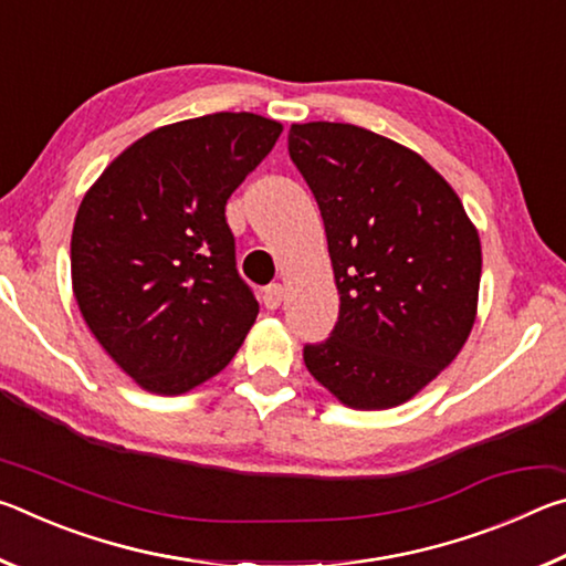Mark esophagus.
<instances>
[{
    "label": "esophagus",
    "instance_id": "1",
    "mask_svg": "<svg viewBox=\"0 0 566 566\" xmlns=\"http://www.w3.org/2000/svg\"><path fill=\"white\" fill-rule=\"evenodd\" d=\"M262 302L266 310H276L284 302V286L282 284H270L262 294Z\"/></svg>",
    "mask_w": 566,
    "mask_h": 566
}]
</instances>
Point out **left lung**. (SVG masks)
I'll return each instance as SVG.
<instances>
[{
	"instance_id": "8db88e82",
	"label": "left lung",
	"mask_w": 566,
	"mask_h": 566,
	"mask_svg": "<svg viewBox=\"0 0 566 566\" xmlns=\"http://www.w3.org/2000/svg\"><path fill=\"white\" fill-rule=\"evenodd\" d=\"M290 157L319 205L339 290V319L306 344V369L344 407L405 405L474 327L476 227L427 159L364 127L292 124Z\"/></svg>"
}]
</instances>
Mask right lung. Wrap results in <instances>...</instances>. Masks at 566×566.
<instances>
[{
	"instance_id": "right-lung-1",
	"label": "right lung",
	"mask_w": 566,
	"mask_h": 566,
	"mask_svg": "<svg viewBox=\"0 0 566 566\" xmlns=\"http://www.w3.org/2000/svg\"><path fill=\"white\" fill-rule=\"evenodd\" d=\"M282 124L217 112L134 142L87 189L72 229V292L94 339L151 395L219 375L260 312L224 207Z\"/></svg>"
}]
</instances>
